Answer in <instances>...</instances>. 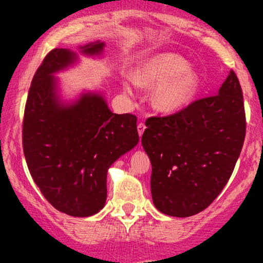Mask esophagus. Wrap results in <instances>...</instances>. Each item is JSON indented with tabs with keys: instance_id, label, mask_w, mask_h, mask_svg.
Here are the masks:
<instances>
[{
	"instance_id": "34e87169",
	"label": "esophagus",
	"mask_w": 263,
	"mask_h": 263,
	"mask_svg": "<svg viewBox=\"0 0 263 263\" xmlns=\"http://www.w3.org/2000/svg\"><path fill=\"white\" fill-rule=\"evenodd\" d=\"M144 129H146V125H144L143 122L138 123V125H137V131H138V135H140V137H141L142 135H143Z\"/></svg>"
}]
</instances>
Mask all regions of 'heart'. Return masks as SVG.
I'll return each instance as SVG.
<instances>
[{"label":"heart","instance_id":"obj_1","mask_svg":"<svg viewBox=\"0 0 263 263\" xmlns=\"http://www.w3.org/2000/svg\"><path fill=\"white\" fill-rule=\"evenodd\" d=\"M135 83L141 86H156L153 105L162 112H177L194 100L200 87L198 73L189 68L188 60L176 53H161L142 62L135 73ZM125 90L134 87L125 83Z\"/></svg>","mask_w":263,"mask_h":263}]
</instances>
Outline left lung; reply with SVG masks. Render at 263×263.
Returning a JSON list of instances; mask_svg holds the SVG:
<instances>
[{
    "label": "left lung",
    "instance_id": "1",
    "mask_svg": "<svg viewBox=\"0 0 263 263\" xmlns=\"http://www.w3.org/2000/svg\"><path fill=\"white\" fill-rule=\"evenodd\" d=\"M142 146L152 164L155 206L176 218L195 215L230 179L246 135L240 81L230 70L218 95L168 116L149 117Z\"/></svg>",
    "mask_w": 263,
    "mask_h": 263
}]
</instances>
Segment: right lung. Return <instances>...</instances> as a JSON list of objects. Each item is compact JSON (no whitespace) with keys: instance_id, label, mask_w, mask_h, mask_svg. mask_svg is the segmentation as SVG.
Returning a JSON list of instances; mask_svg holds the SVG:
<instances>
[{"instance_id":"obj_1","label":"right lung","mask_w":263,"mask_h":263,"mask_svg":"<svg viewBox=\"0 0 263 263\" xmlns=\"http://www.w3.org/2000/svg\"><path fill=\"white\" fill-rule=\"evenodd\" d=\"M104 47L98 41L79 49L96 55ZM77 58L63 48L45 55L29 87L22 140L29 173L43 197L57 210L85 218L104 208L107 170L138 143V132L137 117L111 112L99 92L83 93L71 105L60 102L53 74Z\"/></svg>"}]
</instances>
